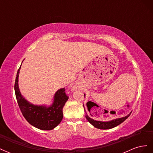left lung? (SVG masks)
Wrapping results in <instances>:
<instances>
[{
	"label": "left lung",
	"mask_w": 153,
	"mask_h": 153,
	"mask_svg": "<svg viewBox=\"0 0 153 153\" xmlns=\"http://www.w3.org/2000/svg\"><path fill=\"white\" fill-rule=\"evenodd\" d=\"M85 96V94H84V97ZM84 110L85 112V108H84ZM85 113H86V112H85ZM130 114H131V112H130V114H129L128 115H126V116L121 117V118L115 119L112 120V121H96V120H94V119H92L90 117L88 116L87 113L85 115V117L87 119V121H89L92 125V126H94L95 128H98V129H108L113 128L115 126H118V125H119L120 124H121L129 116V115Z\"/></svg>",
	"instance_id": "8db88e82"
}]
</instances>
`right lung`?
<instances>
[{"instance_id":"1","label":"right lung","mask_w":153,"mask_h":153,"mask_svg":"<svg viewBox=\"0 0 153 153\" xmlns=\"http://www.w3.org/2000/svg\"><path fill=\"white\" fill-rule=\"evenodd\" d=\"M21 66L16 74L15 91L18 106L23 115L29 123L37 128L42 130L53 129L58 126L63 118L62 109L68 100V96L65 93V89L62 88L55 92L53 103L49 106L35 105L29 103L21 94L18 87V76Z\"/></svg>"}]
</instances>
